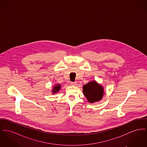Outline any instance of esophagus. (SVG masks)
<instances>
[{"label": "esophagus", "instance_id": "obj_1", "mask_svg": "<svg viewBox=\"0 0 147 147\" xmlns=\"http://www.w3.org/2000/svg\"><path fill=\"white\" fill-rule=\"evenodd\" d=\"M71 86H75L77 84L76 82H71L69 84Z\"/></svg>", "mask_w": 147, "mask_h": 147}]
</instances>
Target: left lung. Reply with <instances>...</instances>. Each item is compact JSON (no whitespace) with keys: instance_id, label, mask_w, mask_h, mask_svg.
Segmentation results:
<instances>
[{"instance_id":"left-lung-1","label":"left lung","mask_w":147,"mask_h":147,"mask_svg":"<svg viewBox=\"0 0 147 147\" xmlns=\"http://www.w3.org/2000/svg\"><path fill=\"white\" fill-rule=\"evenodd\" d=\"M83 93L88 102L93 103L101 100L104 95V88L96 81H92L83 86Z\"/></svg>"}]
</instances>
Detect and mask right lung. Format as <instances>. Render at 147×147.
<instances>
[{
    "label": "right lung",
    "mask_w": 147,
    "mask_h": 147,
    "mask_svg": "<svg viewBox=\"0 0 147 147\" xmlns=\"http://www.w3.org/2000/svg\"><path fill=\"white\" fill-rule=\"evenodd\" d=\"M60 88H61V85L59 84H57V85H55L54 87H53V88L52 89V91L53 94H54L55 93H57L58 91H59Z\"/></svg>",
    "instance_id": "add662e5"
}]
</instances>
